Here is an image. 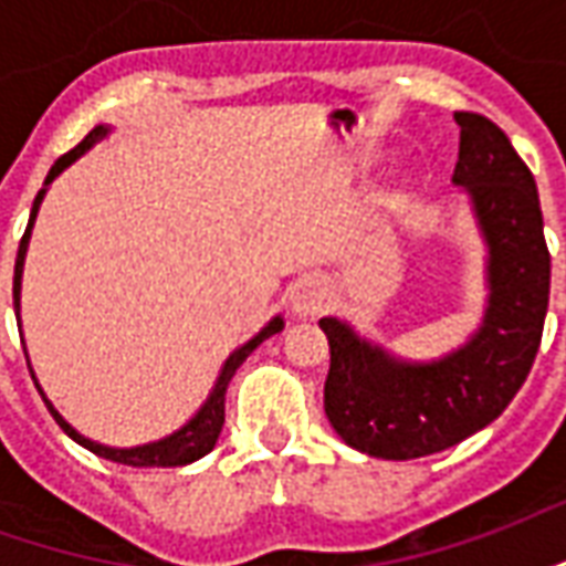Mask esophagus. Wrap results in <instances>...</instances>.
Instances as JSON below:
<instances>
[{"instance_id": "34e87169", "label": "esophagus", "mask_w": 566, "mask_h": 566, "mask_svg": "<svg viewBox=\"0 0 566 566\" xmlns=\"http://www.w3.org/2000/svg\"><path fill=\"white\" fill-rule=\"evenodd\" d=\"M327 300H331V291H327V284L321 282V279H303V282H296L291 287V308H294L296 315H318L327 306Z\"/></svg>"}]
</instances>
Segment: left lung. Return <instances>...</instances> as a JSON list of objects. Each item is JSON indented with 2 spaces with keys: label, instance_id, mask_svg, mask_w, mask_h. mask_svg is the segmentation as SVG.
Here are the masks:
<instances>
[{
  "label": "left lung",
  "instance_id": "8db88e82",
  "mask_svg": "<svg viewBox=\"0 0 566 566\" xmlns=\"http://www.w3.org/2000/svg\"><path fill=\"white\" fill-rule=\"evenodd\" d=\"M461 150L451 181L467 190L488 245V306L451 355L418 364L321 318L331 343L324 412L352 449L412 461L488 427L527 379L548 308V258L536 181L488 117L454 112Z\"/></svg>",
  "mask_w": 566,
  "mask_h": 566
}]
</instances>
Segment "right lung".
Here are the masks:
<instances>
[{
	"instance_id": "right-lung-1",
	"label": "right lung",
	"mask_w": 566,
	"mask_h": 566,
	"mask_svg": "<svg viewBox=\"0 0 566 566\" xmlns=\"http://www.w3.org/2000/svg\"><path fill=\"white\" fill-rule=\"evenodd\" d=\"M108 136V127H96L91 129L84 139L75 145V148L69 150V154H63L60 160L51 166V172H48V178H44V187L39 190V197H35V202H32V211H30V223H27V233H23V239H20V248H18V263H14V312H18L20 318V279H23V260H27V248H30V233H32V223H35V214H39V206H42L44 193H48V185L54 181L56 175L63 172L66 166H72V163L78 160L84 150H91L93 145L99 139H105ZM20 327V324H18ZM284 321L282 318H272L263 331L254 336V339H248L242 348H235L233 355L227 357V364H223L221 376H218V381H214V388H211L209 400L199 406V412L190 421H187L181 430H175L172 437L166 439H157V442H148V446H136V449H112V446H103V442H93V439L81 437L75 427L69 424L66 418L56 412L54 406H51V400L42 394V400L48 403V409H51V416H54V421L63 430H66L69 437L75 439L78 446H84L87 451H93V454H99V458H105V461H115V463H127V467H185V463H193L199 461L202 454H209L211 449H214V442H218V437H221V427H223V397H227V385H230V379L235 376V369L245 364V357L258 348L263 339H270V336H275V333L282 331ZM39 388V385H35ZM42 391V388H39Z\"/></svg>"
}]
</instances>
